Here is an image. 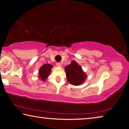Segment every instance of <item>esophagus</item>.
Listing matches in <instances>:
<instances>
[{"mask_svg":"<svg viewBox=\"0 0 129 129\" xmlns=\"http://www.w3.org/2000/svg\"><path fill=\"white\" fill-rule=\"evenodd\" d=\"M56 65L57 67H61V64L60 62H57Z\"/></svg>","mask_w":129,"mask_h":129,"instance_id":"34e87169","label":"esophagus"}]
</instances>
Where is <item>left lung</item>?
Segmentation results:
<instances>
[{
  "label": "left lung",
  "mask_w": 129,
  "mask_h": 129,
  "mask_svg": "<svg viewBox=\"0 0 129 129\" xmlns=\"http://www.w3.org/2000/svg\"><path fill=\"white\" fill-rule=\"evenodd\" d=\"M65 71L68 82L73 85H80L87 78L86 74L83 71L82 67L74 60L65 67Z\"/></svg>",
  "instance_id": "8db88e82"
}]
</instances>
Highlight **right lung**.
Segmentation results:
<instances>
[{"label": "right lung", "instance_id": "1", "mask_svg": "<svg viewBox=\"0 0 129 129\" xmlns=\"http://www.w3.org/2000/svg\"><path fill=\"white\" fill-rule=\"evenodd\" d=\"M53 65L49 64H45L42 65L39 70V78L43 81H45L49 77L52 71Z\"/></svg>", "mask_w": 129, "mask_h": 129}]
</instances>
